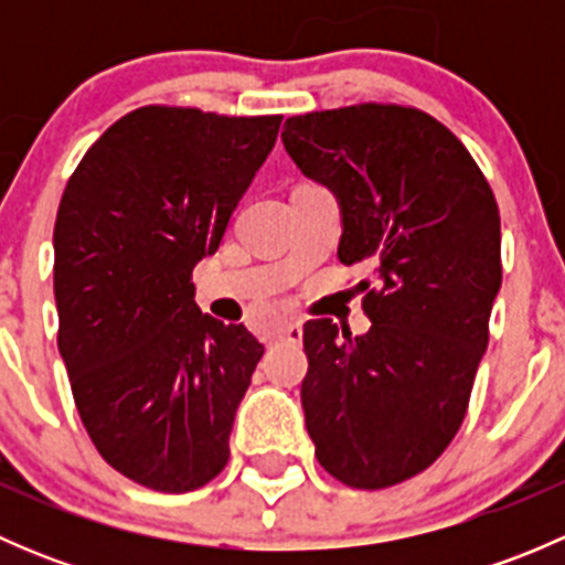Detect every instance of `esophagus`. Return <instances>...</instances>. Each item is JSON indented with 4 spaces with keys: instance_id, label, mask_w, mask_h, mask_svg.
<instances>
[{
    "instance_id": "34e87169",
    "label": "esophagus",
    "mask_w": 565,
    "mask_h": 565,
    "mask_svg": "<svg viewBox=\"0 0 565 565\" xmlns=\"http://www.w3.org/2000/svg\"><path fill=\"white\" fill-rule=\"evenodd\" d=\"M273 339L295 341V344H298V341L303 339V328H300V322H281L276 330H273Z\"/></svg>"
}]
</instances>
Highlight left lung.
Listing matches in <instances>:
<instances>
[{"label": "left lung", "mask_w": 565, "mask_h": 565, "mask_svg": "<svg viewBox=\"0 0 565 565\" xmlns=\"http://www.w3.org/2000/svg\"><path fill=\"white\" fill-rule=\"evenodd\" d=\"M281 141L339 199L341 265L374 276L358 284L369 333L303 324L306 429L341 483L393 487L426 470L465 420L503 281L498 202L467 147L413 106L300 114Z\"/></svg>", "instance_id": "obj_1"}]
</instances>
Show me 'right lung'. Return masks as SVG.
<instances>
[{"label":"right lung","instance_id":"1","mask_svg":"<svg viewBox=\"0 0 565 565\" xmlns=\"http://www.w3.org/2000/svg\"><path fill=\"white\" fill-rule=\"evenodd\" d=\"M281 114L141 106L87 150L54 224L60 355L89 440L156 492H191L230 459L265 347L202 315L191 273L215 254L276 145Z\"/></svg>","mask_w":565,"mask_h":565}]
</instances>
